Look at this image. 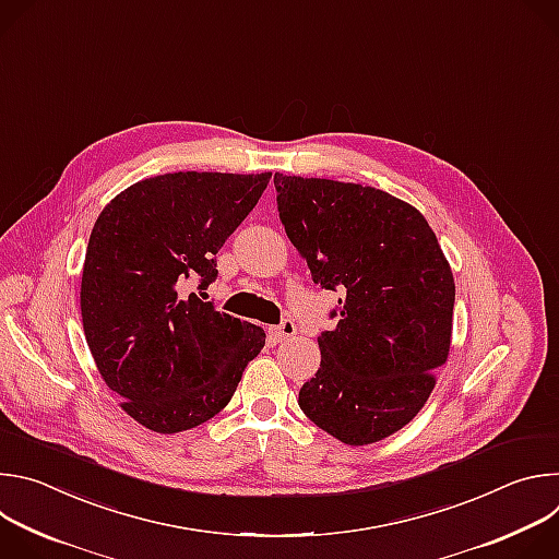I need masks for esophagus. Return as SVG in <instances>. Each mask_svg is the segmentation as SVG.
I'll use <instances>...</instances> for the list:
<instances>
[{
    "mask_svg": "<svg viewBox=\"0 0 559 559\" xmlns=\"http://www.w3.org/2000/svg\"><path fill=\"white\" fill-rule=\"evenodd\" d=\"M272 338L274 343H283V341H289L294 334H296V325L292 318H285V321L278 325V328H272Z\"/></svg>",
    "mask_w": 559,
    "mask_h": 559,
    "instance_id": "34e87169",
    "label": "esophagus"
}]
</instances>
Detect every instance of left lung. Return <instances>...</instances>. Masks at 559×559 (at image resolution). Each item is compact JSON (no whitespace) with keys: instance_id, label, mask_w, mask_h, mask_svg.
<instances>
[{"instance_id":"left-lung-1","label":"left lung","mask_w":559,"mask_h":559,"mask_svg":"<svg viewBox=\"0 0 559 559\" xmlns=\"http://www.w3.org/2000/svg\"><path fill=\"white\" fill-rule=\"evenodd\" d=\"M274 186L281 223L313 283L343 294L298 405L345 444L378 442L416 418L447 362L451 267L427 218L382 190L281 173Z\"/></svg>"}]
</instances>
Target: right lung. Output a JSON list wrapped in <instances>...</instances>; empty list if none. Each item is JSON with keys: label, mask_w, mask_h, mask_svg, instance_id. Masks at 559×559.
<instances>
[{"label": "right lung", "mask_w": 559, "mask_h": 559, "mask_svg": "<svg viewBox=\"0 0 559 559\" xmlns=\"http://www.w3.org/2000/svg\"><path fill=\"white\" fill-rule=\"evenodd\" d=\"M272 173H173L143 179L99 214L82 274L84 334L121 409L156 433L214 418L265 345V332L194 292L254 210Z\"/></svg>", "instance_id": "right-lung-1"}]
</instances>
